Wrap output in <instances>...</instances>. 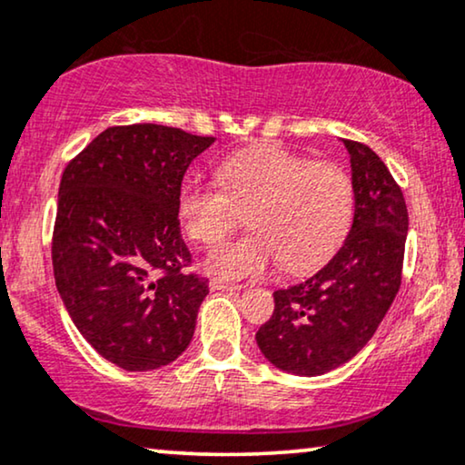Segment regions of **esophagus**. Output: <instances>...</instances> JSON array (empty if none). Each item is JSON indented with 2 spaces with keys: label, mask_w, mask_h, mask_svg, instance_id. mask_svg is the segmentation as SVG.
<instances>
[{
  "label": "esophagus",
  "mask_w": 465,
  "mask_h": 465,
  "mask_svg": "<svg viewBox=\"0 0 465 465\" xmlns=\"http://www.w3.org/2000/svg\"><path fill=\"white\" fill-rule=\"evenodd\" d=\"M210 289L213 291H236V289H240V284L223 281V278H213V281H210Z\"/></svg>",
  "instance_id": "34e87169"
}]
</instances>
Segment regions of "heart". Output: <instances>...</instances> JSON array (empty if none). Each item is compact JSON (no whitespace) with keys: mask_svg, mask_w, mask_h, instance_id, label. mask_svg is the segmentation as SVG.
<instances>
[{"mask_svg":"<svg viewBox=\"0 0 465 465\" xmlns=\"http://www.w3.org/2000/svg\"><path fill=\"white\" fill-rule=\"evenodd\" d=\"M216 176L187 181L178 193L181 225L203 246L219 244L246 210L251 232L208 259L216 274L262 276L281 262L293 272L317 268L349 233L355 191L351 176L331 161L262 144L229 154Z\"/></svg>","mask_w":465,"mask_h":465,"instance_id":"b5f03b06","label":"heart"}]
</instances>
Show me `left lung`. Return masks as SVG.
Masks as SVG:
<instances>
[{
	"label": "left lung",
	"instance_id": "obj_1",
	"mask_svg": "<svg viewBox=\"0 0 465 465\" xmlns=\"http://www.w3.org/2000/svg\"><path fill=\"white\" fill-rule=\"evenodd\" d=\"M342 142L355 191L349 236L317 274L274 291V312L255 336L272 366L295 376H321L351 361L379 330L401 282L404 195L372 148Z\"/></svg>",
	"mask_w": 465,
	"mask_h": 465
}]
</instances>
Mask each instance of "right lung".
Here are the masks:
<instances>
[{"instance_id": "add662e5", "label": "right lung", "mask_w": 465, "mask_h": 465, "mask_svg": "<svg viewBox=\"0 0 465 465\" xmlns=\"http://www.w3.org/2000/svg\"><path fill=\"white\" fill-rule=\"evenodd\" d=\"M214 138L138 123L108 127L61 176L53 232L57 291L99 355L129 372L187 349L208 281L183 274L184 172Z\"/></svg>"}]
</instances>
